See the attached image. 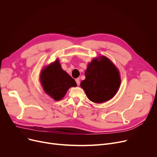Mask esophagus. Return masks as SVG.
<instances>
[{
    "label": "esophagus",
    "instance_id": "1",
    "mask_svg": "<svg viewBox=\"0 0 157 157\" xmlns=\"http://www.w3.org/2000/svg\"><path fill=\"white\" fill-rule=\"evenodd\" d=\"M76 83H77V85H79V84H80V81H79V79H76Z\"/></svg>",
    "mask_w": 157,
    "mask_h": 157
}]
</instances>
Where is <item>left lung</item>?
I'll return each mask as SVG.
<instances>
[{
	"instance_id": "left-lung-1",
	"label": "left lung",
	"mask_w": 157,
	"mask_h": 157,
	"mask_svg": "<svg viewBox=\"0 0 157 157\" xmlns=\"http://www.w3.org/2000/svg\"><path fill=\"white\" fill-rule=\"evenodd\" d=\"M85 79L80 86L89 99L95 103H102L112 98L120 86L118 69L108 58H95L88 65Z\"/></svg>"
}]
</instances>
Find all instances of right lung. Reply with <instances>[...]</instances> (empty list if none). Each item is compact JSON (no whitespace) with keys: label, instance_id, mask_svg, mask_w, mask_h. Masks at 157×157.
Returning <instances> with one entry per match:
<instances>
[{"label":"right lung","instance_id":"add662e5","mask_svg":"<svg viewBox=\"0 0 157 157\" xmlns=\"http://www.w3.org/2000/svg\"><path fill=\"white\" fill-rule=\"evenodd\" d=\"M40 81L44 91L56 101L63 98L71 87L77 86L75 80L62 69L58 59L41 71Z\"/></svg>","mask_w":157,"mask_h":157}]
</instances>
